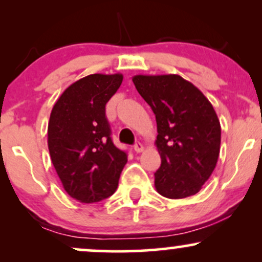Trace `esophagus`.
Segmentation results:
<instances>
[{
	"instance_id": "obj_1",
	"label": "esophagus",
	"mask_w": 262,
	"mask_h": 262,
	"mask_svg": "<svg viewBox=\"0 0 262 262\" xmlns=\"http://www.w3.org/2000/svg\"><path fill=\"white\" fill-rule=\"evenodd\" d=\"M144 150V146L143 144L140 143V141H137V143L134 144V151L135 152H141Z\"/></svg>"
}]
</instances>
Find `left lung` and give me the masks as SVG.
<instances>
[{
	"label": "left lung",
	"mask_w": 262,
	"mask_h": 262,
	"mask_svg": "<svg viewBox=\"0 0 262 262\" xmlns=\"http://www.w3.org/2000/svg\"><path fill=\"white\" fill-rule=\"evenodd\" d=\"M133 82L158 125L161 165L154 173L156 191L171 200L193 196L218 161L222 130L214 108L180 75H137Z\"/></svg>",
	"instance_id": "8db88e82"
}]
</instances>
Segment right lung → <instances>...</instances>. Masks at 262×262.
Segmentation results:
<instances>
[{
    "instance_id": "obj_1",
    "label": "right lung",
    "mask_w": 262,
    "mask_h": 262,
    "mask_svg": "<svg viewBox=\"0 0 262 262\" xmlns=\"http://www.w3.org/2000/svg\"><path fill=\"white\" fill-rule=\"evenodd\" d=\"M123 81L122 74H92L62 92L48 124L50 158L69 196L81 203L112 196L127 164V152L111 138L106 104Z\"/></svg>"
}]
</instances>
